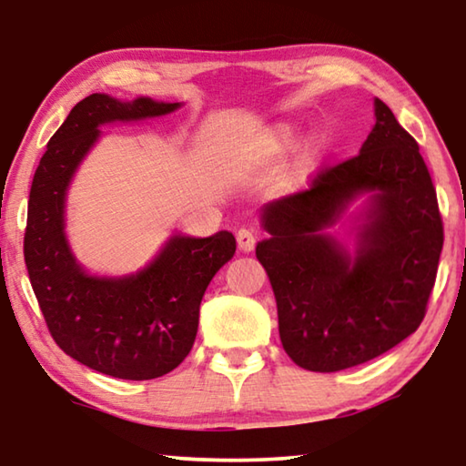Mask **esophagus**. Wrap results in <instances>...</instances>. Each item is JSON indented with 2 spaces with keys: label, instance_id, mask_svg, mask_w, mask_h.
<instances>
[{
  "label": "esophagus",
  "instance_id": "1",
  "mask_svg": "<svg viewBox=\"0 0 466 466\" xmlns=\"http://www.w3.org/2000/svg\"><path fill=\"white\" fill-rule=\"evenodd\" d=\"M238 246L241 252H252L254 246H257V238H254L252 231L248 228H239L238 231Z\"/></svg>",
  "mask_w": 466,
  "mask_h": 466
}]
</instances>
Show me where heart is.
I'll return each mask as SVG.
<instances>
[{"mask_svg": "<svg viewBox=\"0 0 466 466\" xmlns=\"http://www.w3.org/2000/svg\"><path fill=\"white\" fill-rule=\"evenodd\" d=\"M295 139H297L295 127H290V125H278L276 129L271 131L269 146H271V150H276V152H286V150L290 148L292 144H295Z\"/></svg>", "mask_w": 466, "mask_h": 466, "instance_id": "obj_1", "label": "heart"}]
</instances>
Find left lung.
I'll return each mask as SVG.
<instances>
[{"instance_id": "1", "label": "left lung", "mask_w": 466, "mask_h": 466, "mask_svg": "<svg viewBox=\"0 0 466 466\" xmlns=\"http://www.w3.org/2000/svg\"><path fill=\"white\" fill-rule=\"evenodd\" d=\"M360 155L314 177L309 190L260 209L269 238L257 258L269 276L286 354L333 373L416 333L435 286L443 225L424 158L390 107L373 99ZM355 244L329 233L350 205Z\"/></svg>"}]
</instances>
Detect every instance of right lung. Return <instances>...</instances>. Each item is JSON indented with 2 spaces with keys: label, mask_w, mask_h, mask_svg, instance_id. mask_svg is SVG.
Segmentation results:
<instances>
[{
  "label": "right lung",
  "mask_w": 466,
  "mask_h": 466,
  "mask_svg": "<svg viewBox=\"0 0 466 466\" xmlns=\"http://www.w3.org/2000/svg\"><path fill=\"white\" fill-rule=\"evenodd\" d=\"M182 104L93 93L50 137L29 193L25 265L48 330L74 360L118 380H155L193 348L199 305L216 271L235 254V238L171 233L155 258L125 276H99L69 246L67 193L101 127L167 116Z\"/></svg>",
  "instance_id": "right-lung-1"
}]
</instances>
